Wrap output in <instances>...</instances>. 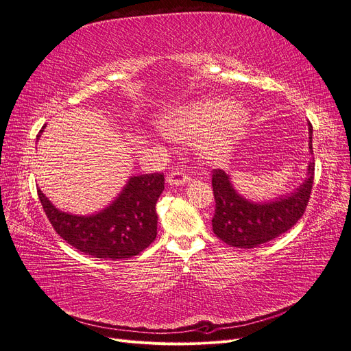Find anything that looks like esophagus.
<instances>
[{"label":"esophagus","instance_id":"34e87169","mask_svg":"<svg viewBox=\"0 0 351 351\" xmlns=\"http://www.w3.org/2000/svg\"><path fill=\"white\" fill-rule=\"evenodd\" d=\"M166 180L167 184L171 185H182V184H188L191 178L185 172L180 171V169H175V171H172L166 176Z\"/></svg>","mask_w":351,"mask_h":351}]
</instances>
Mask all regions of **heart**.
Wrapping results in <instances>:
<instances>
[{
	"instance_id": "heart-1",
	"label": "heart",
	"mask_w": 351,
	"mask_h": 351,
	"mask_svg": "<svg viewBox=\"0 0 351 351\" xmlns=\"http://www.w3.org/2000/svg\"><path fill=\"white\" fill-rule=\"evenodd\" d=\"M249 120L250 112L241 104L208 98L167 110L158 119V127L176 141L197 138L199 158L205 163L221 165L230 158Z\"/></svg>"
}]
</instances>
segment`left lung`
I'll return each mask as SVG.
<instances>
[{
    "instance_id": "8db88e82",
    "label": "left lung",
    "mask_w": 351,
    "mask_h": 351,
    "mask_svg": "<svg viewBox=\"0 0 351 351\" xmlns=\"http://www.w3.org/2000/svg\"><path fill=\"white\" fill-rule=\"evenodd\" d=\"M309 130V152H313V125ZM315 160L311 158L305 182L291 195L270 202H253L241 197L232 188L230 176L221 171H213V191L215 213L213 217L214 234L232 247L253 249L279 237L292 228L309 202L314 184Z\"/></svg>"
}]
</instances>
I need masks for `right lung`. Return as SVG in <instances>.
Listing matches in <instances>:
<instances>
[{
    "mask_svg": "<svg viewBox=\"0 0 351 351\" xmlns=\"http://www.w3.org/2000/svg\"><path fill=\"white\" fill-rule=\"evenodd\" d=\"M163 189V173L132 176L117 199L93 215L62 213L38 188L37 193L51 227L72 247L93 257L120 261L137 256L154 241L158 234L156 202Z\"/></svg>",
    "mask_w": 351,
    "mask_h": 351,
    "instance_id": "add662e5",
    "label": "right lung"
}]
</instances>
